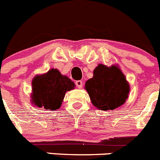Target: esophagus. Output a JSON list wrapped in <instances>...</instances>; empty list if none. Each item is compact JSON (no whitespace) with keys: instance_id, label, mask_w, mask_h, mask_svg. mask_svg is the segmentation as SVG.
I'll list each match as a JSON object with an SVG mask.
<instances>
[{"instance_id":"esophagus-1","label":"esophagus","mask_w":160,"mask_h":160,"mask_svg":"<svg viewBox=\"0 0 160 160\" xmlns=\"http://www.w3.org/2000/svg\"><path fill=\"white\" fill-rule=\"evenodd\" d=\"M75 85H76V86L78 87V88H82V85H83V84H82V81L81 80L76 81V82H75Z\"/></svg>"}]
</instances>
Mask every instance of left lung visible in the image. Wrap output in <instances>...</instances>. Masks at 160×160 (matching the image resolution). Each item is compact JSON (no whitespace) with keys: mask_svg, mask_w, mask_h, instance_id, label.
<instances>
[{"mask_svg":"<svg viewBox=\"0 0 160 160\" xmlns=\"http://www.w3.org/2000/svg\"><path fill=\"white\" fill-rule=\"evenodd\" d=\"M85 89L92 103L102 110H114L124 103L130 87L125 76L117 66L99 64L93 77L85 82Z\"/></svg>","mask_w":160,"mask_h":160,"instance_id":"8db88e82","label":"left lung"}]
</instances>
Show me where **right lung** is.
<instances>
[{"mask_svg":"<svg viewBox=\"0 0 160 160\" xmlns=\"http://www.w3.org/2000/svg\"><path fill=\"white\" fill-rule=\"evenodd\" d=\"M75 83L57 69L35 77L32 81V102L46 110H55L61 107L65 92L73 89Z\"/></svg>","mask_w":160,"mask_h":160,"instance_id":"add662e5","label":"right lung"}]
</instances>
